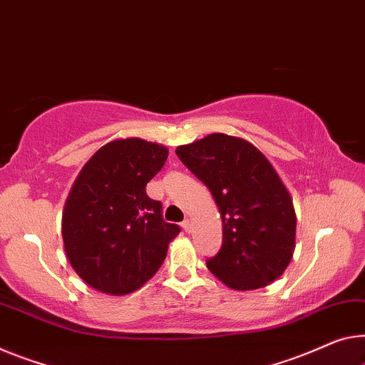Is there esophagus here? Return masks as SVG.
<instances>
[{
	"instance_id": "34e87169",
	"label": "esophagus",
	"mask_w": 365,
	"mask_h": 365,
	"mask_svg": "<svg viewBox=\"0 0 365 365\" xmlns=\"http://www.w3.org/2000/svg\"><path fill=\"white\" fill-rule=\"evenodd\" d=\"M182 228H184V230H186V232H187V233H190V232H192V220H190V218H186V220H184V222H182Z\"/></svg>"
}]
</instances>
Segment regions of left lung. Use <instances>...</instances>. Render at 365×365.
I'll list each match as a JSON object with an SVG mask.
<instances>
[{
    "mask_svg": "<svg viewBox=\"0 0 365 365\" xmlns=\"http://www.w3.org/2000/svg\"><path fill=\"white\" fill-rule=\"evenodd\" d=\"M176 155L209 187L222 215V248L207 259L209 271L235 290L266 287L282 276L295 250L297 217L266 156L225 133L181 145Z\"/></svg>",
    "mask_w": 365,
    "mask_h": 365,
    "instance_id": "8db88e82",
    "label": "left lung"
}]
</instances>
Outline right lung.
I'll return each instance as SVG.
<instances>
[{
	"label": "right lung",
	"instance_id": "1",
	"mask_svg": "<svg viewBox=\"0 0 365 365\" xmlns=\"http://www.w3.org/2000/svg\"><path fill=\"white\" fill-rule=\"evenodd\" d=\"M166 158L163 145L114 140L91 156L73 184L61 222L65 253L99 292L125 295L142 287L181 232L163 220L161 202L145 190Z\"/></svg>",
	"mask_w": 365,
	"mask_h": 365
}]
</instances>
